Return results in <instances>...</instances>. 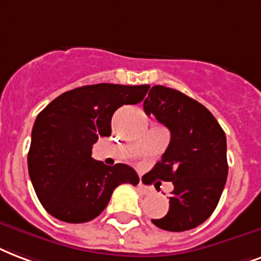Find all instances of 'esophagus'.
I'll use <instances>...</instances> for the list:
<instances>
[{
	"label": "esophagus",
	"instance_id": "obj_1",
	"mask_svg": "<svg viewBox=\"0 0 261 261\" xmlns=\"http://www.w3.org/2000/svg\"><path fill=\"white\" fill-rule=\"evenodd\" d=\"M138 187H139V190H140V193L144 194V195H147V194L151 193V189H150V187H147V186H144L142 181L138 184Z\"/></svg>",
	"mask_w": 261,
	"mask_h": 261
}]
</instances>
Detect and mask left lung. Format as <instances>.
<instances>
[{
	"label": "left lung",
	"instance_id": "8db88e82",
	"mask_svg": "<svg viewBox=\"0 0 261 261\" xmlns=\"http://www.w3.org/2000/svg\"><path fill=\"white\" fill-rule=\"evenodd\" d=\"M143 107L170 130L169 146L150 175L175 186L168 213L151 221L175 232L195 228L216 209L226 186L224 130L205 106L172 88L152 86Z\"/></svg>",
	"mask_w": 261,
	"mask_h": 261
}]
</instances>
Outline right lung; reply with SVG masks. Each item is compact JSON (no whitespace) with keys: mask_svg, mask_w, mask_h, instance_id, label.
<instances>
[{"mask_svg":"<svg viewBox=\"0 0 261 261\" xmlns=\"http://www.w3.org/2000/svg\"><path fill=\"white\" fill-rule=\"evenodd\" d=\"M150 85L96 84L64 92L35 119L27 155L29 175L45 211L66 223L93 220L119 184L136 186L129 165H105L92 146L111 135V117L144 99Z\"/></svg>","mask_w":261,"mask_h":261,"instance_id":"obj_1","label":"right lung"}]
</instances>
